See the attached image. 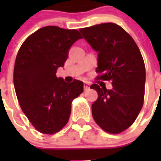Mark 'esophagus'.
<instances>
[{
  "mask_svg": "<svg viewBox=\"0 0 161 161\" xmlns=\"http://www.w3.org/2000/svg\"><path fill=\"white\" fill-rule=\"evenodd\" d=\"M90 88V85L88 82H84V90H87Z\"/></svg>",
  "mask_w": 161,
  "mask_h": 161,
  "instance_id": "obj_1",
  "label": "esophagus"
}]
</instances>
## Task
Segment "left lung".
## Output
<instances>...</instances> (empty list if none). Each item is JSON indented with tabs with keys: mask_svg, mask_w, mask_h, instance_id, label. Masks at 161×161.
<instances>
[{
	"mask_svg": "<svg viewBox=\"0 0 161 161\" xmlns=\"http://www.w3.org/2000/svg\"><path fill=\"white\" fill-rule=\"evenodd\" d=\"M79 31L98 53L97 79L111 81L113 86L112 90L97 84L90 86L98 93L92 104L93 119L103 131L119 134L134 123L143 105V58L132 37L117 24L102 23Z\"/></svg>",
	"mask_w": 161,
	"mask_h": 161,
	"instance_id": "obj_1",
	"label": "left lung"
}]
</instances>
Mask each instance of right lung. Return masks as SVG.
I'll return each instance as SVG.
<instances>
[{"instance_id":"add662e5","label":"right lung","mask_w":161,"mask_h":161,"mask_svg":"<svg viewBox=\"0 0 161 161\" xmlns=\"http://www.w3.org/2000/svg\"><path fill=\"white\" fill-rule=\"evenodd\" d=\"M82 38L76 30L45 26L27 37L19 50L14 90L22 111L40 132L51 135L61 131L69 120L71 102L83 92L81 81L68 83L56 75L71 47Z\"/></svg>"}]
</instances>
